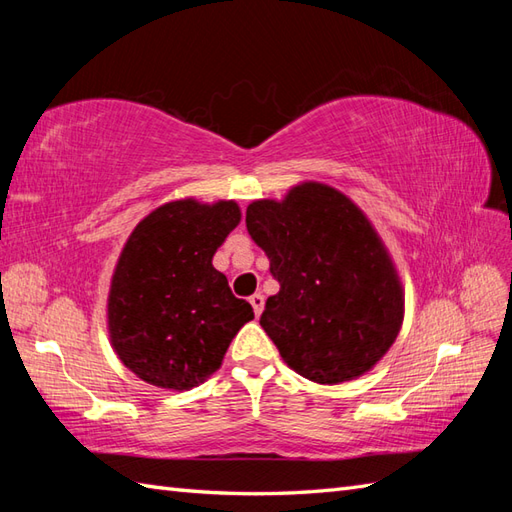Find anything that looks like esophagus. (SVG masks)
I'll return each mask as SVG.
<instances>
[{
    "label": "esophagus",
    "instance_id": "obj_1",
    "mask_svg": "<svg viewBox=\"0 0 512 512\" xmlns=\"http://www.w3.org/2000/svg\"><path fill=\"white\" fill-rule=\"evenodd\" d=\"M248 301H250V306H253L257 317H259V314H262V310H264V295H262V292H255V295L250 297Z\"/></svg>",
    "mask_w": 512,
    "mask_h": 512
}]
</instances>
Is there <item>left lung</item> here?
I'll return each mask as SVG.
<instances>
[{
    "label": "left lung",
    "mask_w": 512,
    "mask_h": 512,
    "mask_svg": "<svg viewBox=\"0 0 512 512\" xmlns=\"http://www.w3.org/2000/svg\"><path fill=\"white\" fill-rule=\"evenodd\" d=\"M246 228L279 281L259 323L281 358L321 385L369 372L396 341L405 299L363 211L328 184L303 182L286 200L250 204Z\"/></svg>",
    "instance_id": "left-lung-1"
}]
</instances>
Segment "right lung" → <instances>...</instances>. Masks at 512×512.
Returning a JSON list of instances; mask_svg holds the SVG:
<instances>
[{
  "instance_id": "right-lung-1",
  "label": "right lung",
  "mask_w": 512,
  "mask_h": 512,
  "mask_svg": "<svg viewBox=\"0 0 512 512\" xmlns=\"http://www.w3.org/2000/svg\"><path fill=\"white\" fill-rule=\"evenodd\" d=\"M235 202H169L140 222L118 259L107 325L123 365L149 385L184 391L204 383L244 323L255 317L213 268L239 224Z\"/></svg>"
}]
</instances>
